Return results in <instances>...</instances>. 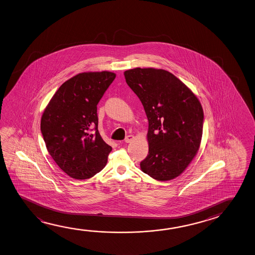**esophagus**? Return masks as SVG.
Masks as SVG:
<instances>
[{
    "label": "esophagus",
    "instance_id": "esophagus-1",
    "mask_svg": "<svg viewBox=\"0 0 255 255\" xmlns=\"http://www.w3.org/2000/svg\"><path fill=\"white\" fill-rule=\"evenodd\" d=\"M134 135L133 134H128V136H126L125 142H130L132 140H134Z\"/></svg>",
    "mask_w": 255,
    "mask_h": 255
}]
</instances>
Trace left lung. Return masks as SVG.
I'll list each match as a JSON object with an SVG mask.
<instances>
[{"label": "left lung", "mask_w": 255, "mask_h": 255, "mask_svg": "<svg viewBox=\"0 0 255 255\" xmlns=\"http://www.w3.org/2000/svg\"><path fill=\"white\" fill-rule=\"evenodd\" d=\"M126 82L137 95L149 122L143 173L160 181L179 176L197 153L203 111L192 91L164 69H129Z\"/></svg>", "instance_id": "obj_1"}]
</instances>
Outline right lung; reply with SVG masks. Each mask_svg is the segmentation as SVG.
Here are the masks:
<instances>
[{"label": "right lung", "instance_id": "obj_1", "mask_svg": "<svg viewBox=\"0 0 255 255\" xmlns=\"http://www.w3.org/2000/svg\"><path fill=\"white\" fill-rule=\"evenodd\" d=\"M115 78L108 71L78 74L61 85L42 116L48 151L72 178L94 177L107 163L113 148L98 131L97 104Z\"/></svg>", "mask_w": 255, "mask_h": 255}]
</instances>
